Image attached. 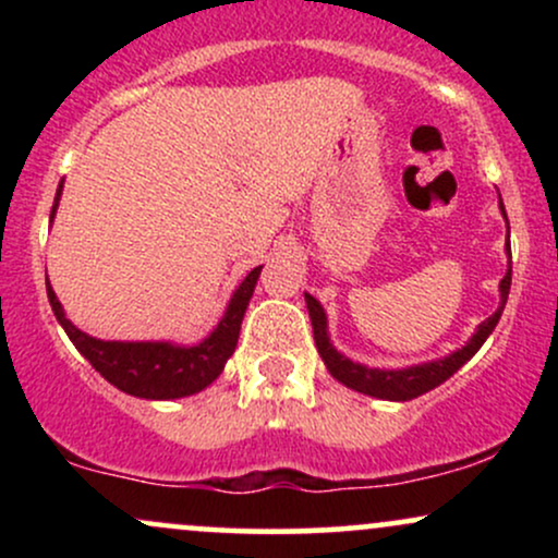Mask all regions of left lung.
<instances>
[{
  "instance_id": "obj_1",
  "label": "left lung",
  "mask_w": 558,
  "mask_h": 558,
  "mask_svg": "<svg viewBox=\"0 0 558 558\" xmlns=\"http://www.w3.org/2000/svg\"><path fill=\"white\" fill-rule=\"evenodd\" d=\"M498 207H501V215L506 220L504 202H498ZM506 228H509V220H506ZM506 257L511 259L509 235H506ZM509 288H511V265H509V270H506L501 283H498V291H501V304H498V310L493 312L485 323L477 325V330L472 332V338L462 345V349L451 351V354L444 356V360L412 364V367H401V369L367 367V364H360V362L349 360V356H343L341 351L330 343L328 315H325L323 304H319L315 296H310V293H304V299H306V310H310L312 332H315V345H317L319 356H323L325 367H328V373L336 377L338 383H343V386L351 390H360V393H364V396H373V399L412 401V399H417V396L427 393V390L438 388L440 383H446L459 367H464V364L477 354L480 345L488 341L493 328H496L498 319H501L506 299H509Z\"/></svg>"
}]
</instances>
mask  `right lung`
<instances>
[{
  "label": "right lung",
  "mask_w": 558,
  "mask_h": 558,
  "mask_svg": "<svg viewBox=\"0 0 558 558\" xmlns=\"http://www.w3.org/2000/svg\"><path fill=\"white\" fill-rule=\"evenodd\" d=\"M62 183L57 189L52 220L57 207H60ZM262 267H254L241 286L235 288L233 296L228 301V310L215 330L209 332L204 341L194 345H181L170 341H101V338L88 336L70 323L65 310H62L60 299L52 291L47 278V296L52 304L57 323L68 332L75 349L92 362V367L120 388L128 396L149 401H170L183 399V396H194L198 390L220 377L226 369V362L233 356L235 343H239V332L243 315H246L248 299L254 296V286H257Z\"/></svg>",
  "instance_id": "add662e5"
}]
</instances>
